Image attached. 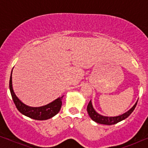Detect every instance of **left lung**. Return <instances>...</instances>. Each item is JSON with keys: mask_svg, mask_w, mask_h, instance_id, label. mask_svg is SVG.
I'll list each match as a JSON object with an SVG mask.
<instances>
[{"mask_svg": "<svg viewBox=\"0 0 148 148\" xmlns=\"http://www.w3.org/2000/svg\"><path fill=\"white\" fill-rule=\"evenodd\" d=\"M137 102L135 103V104L131 108L129 111H127V112L124 113L122 115L118 116H114V117H108V116H102V115L99 114L98 113H97L95 110L93 108L92 102L90 101L89 104L87 107V110L89 114V116H90V118L92 119L93 121L96 122L97 123H100V124L102 125H112L116 124L117 123L120 122V121L124 120V119H127L131 113L133 112L134 109L136 107Z\"/></svg>", "mask_w": 148, "mask_h": 148, "instance_id": "obj_1", "label": "left lung"}]
</instances>
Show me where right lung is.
<instances>
[{
  "mask_svg": "<svg viewBox=\"0 0 148 148\" xmlns=\"http://www.w3.org/2000/svg\"><path fill=\"white\" fill-rule=\"evenodd\" d=\"M9 89L12 98H13V100L17 110L21 114L31 119L39 121L47 120V119L52 118V117L55 116L56 114H58L60 110V108H61L62 100L63 96H62L61 98H58L52 102L46 105V106L36 107V108L26 106L25 104L22 103L17 98V97L15 96V93L13 90V87H12V72L9 81Z\"/></svg>",
  "mask_w": 148,
  "mask_h": 148,
  "instance_id": "right-lung-1",
  "label": "right lung"
}]
</instances>
